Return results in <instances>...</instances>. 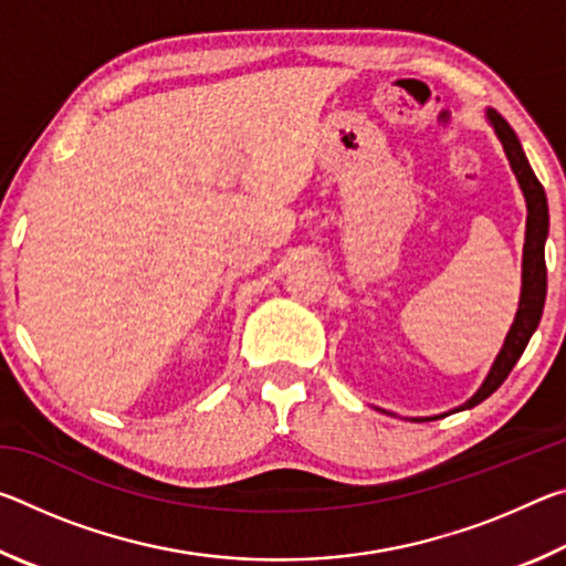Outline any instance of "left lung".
<instances>
[{"label": "left lung", "instance_id": "1", "mask_svg": "<svg viewBox=\"0 0 566 566\" xmlns=\"http://www.w3.org/2000/svg\"><path fill=\"white\" fill-rule=\"evenodd\" d=\"M486 119H490L496 137H500L504 155L510 159L514 177L520 181L522 195L526 199L522 294H520V310H516V317L512 322L510 332H506V339L502 344L500 354H496L490 375H486V379L482 381V387L476 389V395L459 407V411L476 407L479 401H484L492 391L500 389V385L506 377H510L514 364L520 361L522 352L526 349V344H530L532 334L536 332V327H539L544 300H547V264H544V242H547V234H549L547 195H544V187L539 185V179L534 177V171L524 157V149L520 145V139H516L514 129L506 124L502 114L494 109H486Z\"/></svg>", "mask_w": 566, "mask_h": 566}]
</instances>
